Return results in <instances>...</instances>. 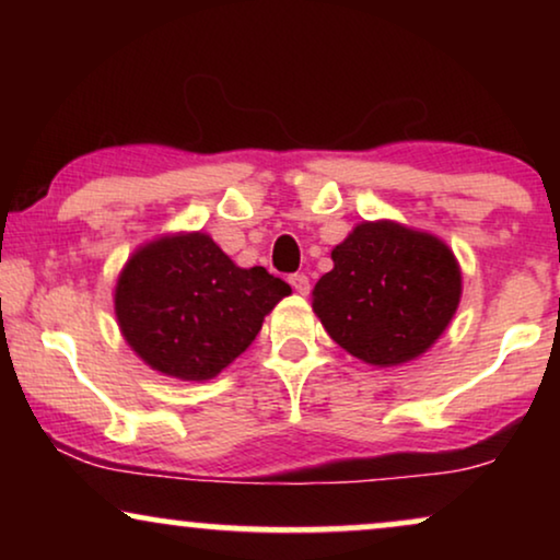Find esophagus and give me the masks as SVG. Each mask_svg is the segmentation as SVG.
I'll return each mask as SVG.
<instances>
[{
  "label": "esophagus",
  "instance_id": "1",
  "mask_svg": "<svg viewBox=\"0 0 560 560\" xmlns=\"http://www.w3.org/2000/svg\"><path fill=\"white\" fill-rule=\"evenodd\" d=\"M288 282H290V285H293V290H295L298 295H308V290H311V280H308V275L295 272V275H290Z\"/></svg>",
  "mask_w": 560,
  "mask_h": 560
}]
</instances>
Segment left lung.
<instances>
[{
  "mask_svg": "<svg viewBox=\"0 0 560 560\" xmlns=\"http://www.w3.org/2000/svg\"><path fill=\"white\" fill-rule=\"evenodd\" d=\"M331 259L334 270L313 288V311L328 336L366 364L410 362L454 318L462 270L431 234L364 221Z\"/></svg>",
  "mask_w": 560,
  "mask_h": 560,
  "instance_id": "8db88e82",
  "label": "left lung"
}]
</instances>
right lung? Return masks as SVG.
I'll return each mask as SVG.
<instances>
[{"instance_id": "add662e5", "label": "right lung", "mask_w": 560, "mask_h": 560, "mask_svg": "<svg viewBox=\"0 0 560 560\" xmlns=\"http://www.w3.org/2000/svg\"><path fill=\"white\" fill-rule=\"evenodd\" d=\"M290 293L265 267H236L201 232L163 236L129 259L114 308L119 328L152 370L211 380L255 341Z\"/></svg>"}]
</instances>
